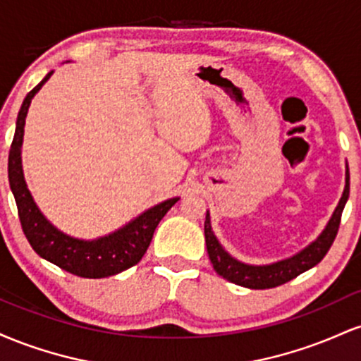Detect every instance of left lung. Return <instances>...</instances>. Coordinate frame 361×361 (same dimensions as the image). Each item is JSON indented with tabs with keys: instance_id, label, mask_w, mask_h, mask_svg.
Returning <instances> with one entry per match:
<instances>
[{
	"instance_id": "obj_1",
	"label": "left lung",
	"mask_w": 361,
	"mask_h": 361,
	"mask_svg": "<svg viewBox=\"0 0 361 361\" xmlns=\"http://www.w3.org/2000/svg\"><path fill=\"white\" fill-rule=\"evenodd\" d=\"M348 197H350V169L346 164V185L343 190L341 200L331 215L329 222H327L326 229L319 234L316 241H312L307 247L297 252V255L290 256L287 259L276 261L271 264H246L238 261L229 255L221 243L215 238L212 226H210V214L205 215V244L207 251H209L210 263H212L214 270L222 276V279L233 281L235 285H241L246 288L263 290L273 288L279 285L287 283L299 276L300 273L310 270L326 256L329 247L333 246L334 239H336L339 222H341V214L345 209Z\"/></svg>"
}]
</instances>
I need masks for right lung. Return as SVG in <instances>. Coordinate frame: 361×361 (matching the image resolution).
I'll return each mask as SVG.
<instances>
[{
  "instance_id": "right-lung-1",
  "label": "right lung",
  "mask_w": 361,
  "mask_h": 361,
  "mask_svg": "<svg viewBox=\"0 0 361 361\" xmlns=\"http://www.w3.org/2000/svg\"><path fill=\"white\" fill-rule=\"evenodd\" d=\"M52 73L54 71L49 73L25 97L22 109L18 111L15 137L11 142L10 156H8L10 188L15 195L23 233L40 258L51 261L62 270L82 276V279H106V276L117 275V273L134 267L142 259L144 252L147 251L149 244H151L157 224L180 198L176 197L161 202V204L140 214L134 221L120 227L115 233L93 239V241L71 238V235L61 233L57 227H54L44 217V214L40 212L30 192H28L22 168L23 127L28 106H30L32 98L35 97L37 91L42 88L44 82L52 76Z\"/></svg>"
}]
</instances>
